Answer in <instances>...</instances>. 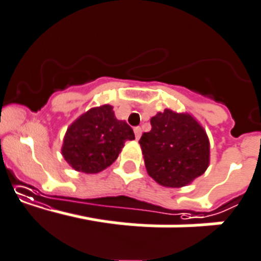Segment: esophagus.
<instances>
[{
  "label": "esophagus",
  "instance_id": "34e87169",
  "mask_svg": "<svg viewBox=\"0 0 261 261\" xmlns=\"http://www.w3.org/2000/svg\"><path fill=\"white\" fill-rule=\"evenodd\" d=\"M135 135H136V140H140L141 135H142V129H141V126H136Z\"/></svg>",
  "mask_w": 261,
  "mask_h": 261
}]
</instances>
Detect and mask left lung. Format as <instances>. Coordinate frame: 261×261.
I'll return each instance as SVG.
<instances>
[{
  "label": "left lung",
  "instance_id": "obj_1",
  "mask_svg": "<svg viewBox=\"0 0 261 261\" xmlns=\"http://www.w3.org/2000/svg\"><path fill=\"white\" fill-rule=\"evenodd\" d=\"M148 175L164 187L190 185L207 169L210 143L205 129L187 113L165 109L151 118L140 140Z\"/></svg>",
  "mask_w": 261,
  "mask_h": 261
}]
</instances>
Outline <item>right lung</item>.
Listing matches in <instances>:
<instances>
[{
  "instance_id": "1",
  "label": "right lung",
  "mask_w": 261,
  "mask_h": 261,
  "mask_svg": "<svg viewBox=\"0 0 261 261\" xmlns=\"http://www.w3.org/2000/svg\"><path fill=\"white\" fill-rule=\"evenodd\" d=\"M132 140L133 129L115 118L113 106L102 105L82 114L70 124L61 153L74 170L93 174L110 166L125 141Z\"/></svg>"
}]
</instances>
